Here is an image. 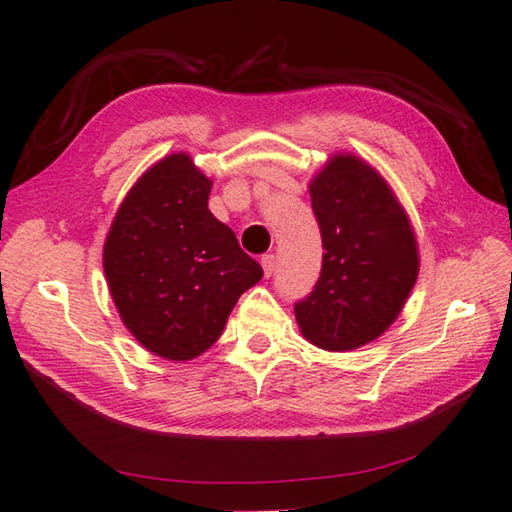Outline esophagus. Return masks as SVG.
I'll use <instances>...</instances> for the list:
<instances>
[{
  "instance_id": "34e87169",
  "label": "esophagus",
  "mask_w": 512,
  "mask_h": 512,
  "mask_svg": "<svg viewBox=\"0 0 512 512\" xmlns=\"http://www.w3.org/2000/svg\"><path fill=\"white\" fill-rule=\"evenodd\" d=\"M275 266H277V257L275 255H264L262 257V268H264V275L270 277L275 273Z\"/></svg>"
}]
</instances>
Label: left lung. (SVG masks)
<instances>
[{
    "label": "left lung",
    "instance_id": "8db88e82",
    "mask_svg": "<svg viewBox=\"0 0 512 512\" xmlns=\"http://www.w3.org/2000/svg\"><path fill=\"white\" fill-rule=\"evenodd\" d=\"M308 193L326 253L295 319L313 346L348 353L382 337L402 313L419 275L417 237L393 188L353 153L330 155Z\"/></svg>",
    "mask_w": 512,
    "mask_h": 512
}]
</instances>
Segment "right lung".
<instances>
[{"mask_svg":"<svg viewBox=\"0 0 512 512\" xmlns=\"http://www.w3.org/2000/svg\"><path fill=\"white\" fill-rule=\"evenodd\" d=\"M213 179L170 153L130 186L104 242V273L124 326L170 362L213 346L264 270L208 210Z\"/></svg>","mask_w":512,"mask_h":512,"instance_id":"obj_1","label":"right lung"}]
</instances>
